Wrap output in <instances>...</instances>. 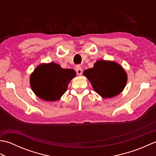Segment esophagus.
I'll return each mask as SVG.
<instances>
[{"label": "esophagus", "mask_w": 156, "mask_h": 156, "mask_svg": "<svg viewBox=\"0 0 156 156\" xmlns=\"http://www.w3.org/2000/svg\"><path fill=\"white\" fill-rule=\"evenodd\" d=\"M76 72L78 75H81L82 74V69L80 65H77L76 66Z\"/></svg>", "instance_id": "obj_1"}]
</instances>
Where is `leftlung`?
Masks as SVG:
<instances>
[{
  "label": "left lung",
  "instance_id": "left-lung-1",
  "mask_svg": "<svg viewBox=\"0 0 156 156\" xmlns=\"http://www.w3.org/2000/svg\"><path fill=\"white\" fill-rule=\"evenodd\" d=\"M87 77L96 92L105 98L120 94L127 80V74L117 63L99 60L92 68L84 70Z\"/></svg>",
  "mask_w": 156,
  "mask_h": 156
}]
</instances>
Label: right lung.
<instances>
[{
  "mask_svg": "<svg viewBox=\"0 0 156 156\" xmlns=\"http://www.w3.org/2000/svg\"><path fill=\"white\" fill-rule=\"evenodd\" d=\"M75 76L74 70L63 69L55 63L41 64L31 75V87L34 93L43 100L55 101L65 93Z\"/></svg>",
  "mask_w": 156,
  "mask_h": 156,
  "instance_id": "obj_1",
  "label": "right lung"
}]
</instances>
